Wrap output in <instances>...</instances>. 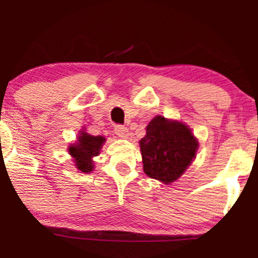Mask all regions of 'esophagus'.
<instances>
[{
	"instance_id": "34e87169",
	"label": "esophagus",
	"mask_w": 258,
	"mask_h": 258,
	"mask_svg": "<svg viewBox=\"0 0 258 258\" xmlns=\"http://www.w3.org/2000/svg\"><path fill=\"white\" fill-rule=\"evenodd\" d=\"M115 133L121 138H127V136H128V128L122 125H116L115 126Z\"/></svg>"
}]
</instances>
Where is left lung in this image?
<instances>
[{"label":"left lung","instance_id":"obj_1","mask_svg":"<svg viewBox=\"0 0 258 258\" xmlns=\"http://www.w3.org/2000/svg\"><path fill=\"white\" fill-rule=\"evenodd\" d=\"M139 141L143 170L150 178L170 184L182 176L197 155V138L179 121L155 116Z\"/></svg>","mask_w":258,"mask_h":258}]
</instances>
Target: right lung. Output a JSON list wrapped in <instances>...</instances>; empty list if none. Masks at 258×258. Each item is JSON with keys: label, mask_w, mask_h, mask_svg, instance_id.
Listing matches in <instances>:
<instances>
[{"label": "right lung", "mask_w": 258, "mask_h": 258, "mask_svg": "<svg viewBox=\"0 0 258 258\" xmlns=\"http://www.w3.org/2000/svg\"><path fill=\"white\" fill-rule=\"evenodd\" d=\"M104 142L105 138L102 136H91L87 132L81 131L78 142L69 147V153L74 158L76 168L84 173L91 172L93 170L92 159L98 155Z\"/></svg>", "instance_id": "add662e5"}]
</instances>
